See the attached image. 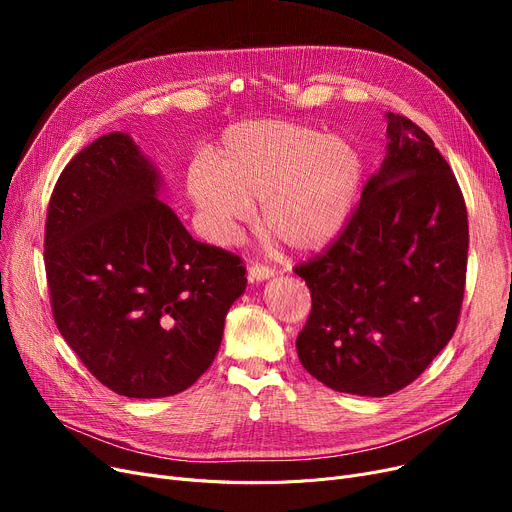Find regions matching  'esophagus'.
Returning <instances> with one entry per match:
<instances>
[{"label":"esophagus","instance_id":"34e87169","mask_svg":"<svg viewBox=\"0 0 512 512\" xmlns=\"http://www.w3.org/2000/svg\"><path fill=\"white\" fill-rule=\"evenodd\" d=\"M272 276H274L272 267H265L261 263L249 265V282H263V280H270Z\"/></svg>","mask_w":512,"mask_h":512}]
</instances>
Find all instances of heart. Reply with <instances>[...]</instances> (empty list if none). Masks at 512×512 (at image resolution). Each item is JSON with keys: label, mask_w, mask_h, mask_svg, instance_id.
Returning a JSON list of instances; mask_svg holds the SVG:
<instances>
[{"label": "heart", "mask_w": 512, "mask_h": 512, "mask_svg": "<svg viewBox=\"0 0 512 512\" xmlns=\"http://www.w3.org/2000/svg\"><path fill=\"white\" fill-rule=\"evenodd\" d=\"M363 182L359 149L338 134L290 120L230 126L213 164L197 159L186 191L201 213L205 236L226 247L253 220L299 253L326 249L351 218Z\"/></svg>", "instance_id": "heart-1"}]
</instances>
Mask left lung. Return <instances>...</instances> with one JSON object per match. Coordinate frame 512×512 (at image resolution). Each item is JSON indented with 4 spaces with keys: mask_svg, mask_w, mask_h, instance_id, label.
<instances>
[{
    "mask_svg": "<svg viewBox=\"0 0 512 512\" xmlns=\"http://www.w3.org/2000/svg\"><path fill=\"white\" fill-rule=\"evenodd\" d=\"M386 155L334 245L294 267L311 290L297 338L303 367L332 390L388 396L409 386L459 321L469 226L434 141L386 114Z\"/></svg>",
    "mask_w": 512,
    "mask_h": 512,
    "instance_id": "left-lung-1",
    "label": "left lung"
}]
</instances>
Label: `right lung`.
Masks as SVG:
<instances>
[{
	"label": "right lung",
	"mask_w": 512,
	"mask_h": 512,
	"mask_svg": "<svg viewBox=\"0 0 512 512\" xmlns=\"http://www.w3.org/2000/svg\"><path fill=\"white\" fill-rule=\"evenodd\" d=\"M161 186L130 134L112 132L72 157L47 209L53 319L95 378L128 398L193 386L247 288L240 259L188 234Z\"/></svg>",
	"instance_id": "obj_1"
}]
</instances>
